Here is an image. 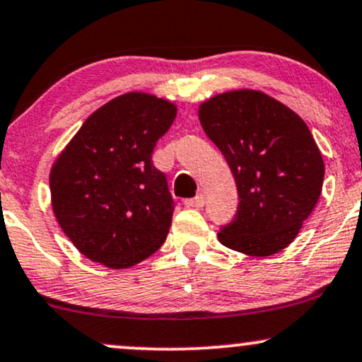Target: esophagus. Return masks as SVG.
Returning a JSON list of instances; mask_svg holds the SVG:
<instances>
[{
    "label": "esophagus",
    "instance_id": "obj_1",
    "mask_svg": "<svg viewBox=\"0 0 362 362\" xmlns=\"http://www.w3.org/2000/svg\"><path fill=\"white\" fill-rule=\"evenodd\" d=\"M204 204H206V199H204V195H197V197L185 200V206L187 207H194V209L204 207Z\"/></svg>",
    "mask_w": 362,
    "mask_h": 362
}]
</instances>
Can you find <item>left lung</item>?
<instances>
[{
    "instance_id": "8db88e82",
    "label": "left lung",
    "mask_w": 362,
    "mask_h": 362,
    "mask_svg": "<svg viewBox=\"0 0 362 362\" xmlns=\"http://www.w3.org/2000/svg\"><path fill=\"white\" fill-rule=\"evenodd\" d=\"M199 119L238 185V212L217 233L221 245L256 258L285 250L324 184V158L305 121L255 89L212 95L199 106Z\"/></svg>"
}]
</instances>
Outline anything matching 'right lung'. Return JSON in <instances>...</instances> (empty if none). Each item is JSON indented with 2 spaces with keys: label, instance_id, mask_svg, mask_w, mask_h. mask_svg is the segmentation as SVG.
<instances>
[{
  "label": "right lung",
  "instance_id": "obj_1",
  "mask_svg": "<svg viewBox=\"0 0 362 362\" xmlns=\"http://www.w3.org/2000/svg\"><path fill=\"white\" fill-rule=\"evenodd\" d=\"M175 116L168 99L121 94L87 117L55 158L52 209L86 258L124 269L163 245L173 200L151 153Z\"/></svg>",
  "mask_w": 362,
  "mask_h": 362
}]
</instances>
